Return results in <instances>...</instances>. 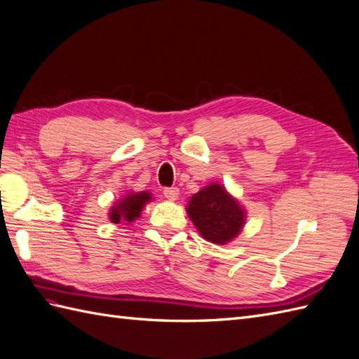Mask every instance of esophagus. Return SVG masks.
<instances>
[{"label": "esophagus", "instance_id": "esophagus-1", "mask_svg": "<svg viewBox=\"0 0 359 359\" xmlns=\"http://www.w3.org/2000/svg\"><path fill=\"white\" fill-rule=\"evenodd\" d=\"M163 194L169 201H175V199L178 198V195H180V190H178V187H165L163 190Z\"/></svg>", "mask_w": 359, "mask_h": 359}]
</instances>
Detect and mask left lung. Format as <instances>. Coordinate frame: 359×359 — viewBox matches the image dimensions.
<instances>
[{"label": "left lung", "instance_id": "obj_1", "mask_svg": "<svg viewBox=\"0 0 359 359\" xmlns=\"http://www.w3.org/2000/svg\"><path fill=\"white\" fill-rule=\"evenodd\" d=\"M187 213L204 239L225 243L239 234L243 210L219 184H210L191 196Z\"/></svg>", "mask_w": 359, "mask_h": 359}]
</instances>
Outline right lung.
<instances>
[{"label": "right lung", "instance_id": "add662e5", "mask_svg": "<svg viewBox=\"0 0 359 359\" xmlns=\"http://www.w3.org/2000/svg\"><path fill=\"white\" fill-rule=\"evenodd\" d=\"M151 201V194L147 191H142V194H130L125 196V199H121L120 203L112 207L109 217L114 224H118L121 219L126 222H133L134 219L140 216L142 210L146 203Z\"/></svg>", "mask_w": 359, "mask_h": 359}]
</instances>
